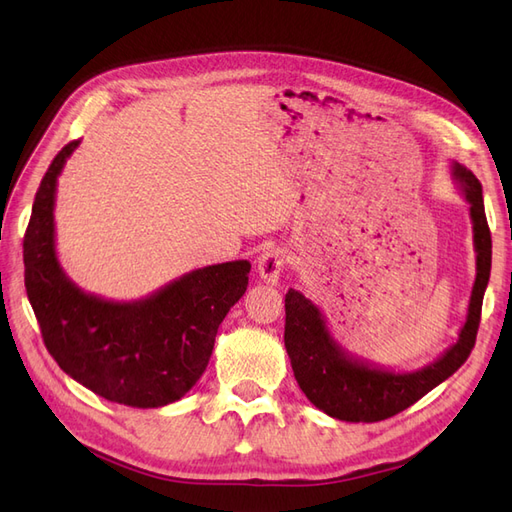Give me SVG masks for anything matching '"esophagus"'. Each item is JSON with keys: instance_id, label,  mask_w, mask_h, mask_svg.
<instances>
[{"instance_id": "obj_1", "label": "esophagus", "mask_w": 512, "mask_h": 512, "mask_svg": "<svg viewBox=\"0 0 512 512\" xmlns=\"http://www.w3.org/2000/svg\"><path fill=\"white\" fill-rule=\"evenodd\" d=\"M286 265V254L280 247H271L265 254L258 258V275L265 284H277L282 275V269Z\"/></svg>"}]
</instances>
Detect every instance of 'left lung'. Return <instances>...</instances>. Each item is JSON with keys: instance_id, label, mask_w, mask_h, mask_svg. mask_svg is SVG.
<instances>
[{"instance_id": "1", "label": "left lung", "mask_w": 512, "mask_h": 512, "mask_svg": "<svg viewBox=\"0 0 512 512\" xmlns=\"http://www.w3.org/2000/svg\"><path fill=\"white\" fill-rule=\"evenodd\" d=\"M451 175L461 196L470 205L476 277L468 303V316L457 342L436 361L421 369L393 371L348 352L331 335L318 305L299 290L286 294L284 344L301 391L312 404L346 423H376L410 408L414 401L436 389L466 363L480 322V307L491 273V232L485 218L483 188L472 170L459 162L451 164Z\"/></svg>"}]
</instances>
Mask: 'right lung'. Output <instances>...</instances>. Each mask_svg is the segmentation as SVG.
Instances as JSON below:
<instances>
[{
  "label": "right lung",
  "mask_w": 512,
  "mask_h": 512,
  "mask_svg": "<svg viewBox=\"0 0 512 512\" xmlns=\"http://www.w3.org/2000/svg\"><path fill=\"white\" fill-rule=\"evenodd\" d=\"M79 145L57 153L36 192L23 239L27 299L46 350L70 378L115 404L162 408L203 376L252 265L232 260L194 269L136 301H108L76 286L55 250V194Z\"/></svg>",
  "instance_id": "add662e5"
}]
</instances>
